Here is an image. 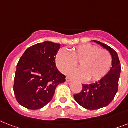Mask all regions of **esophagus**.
I'll return each mask as SVG.
<instances>
[{"instance_id":"esophagus-1","label":"esophagus","mask_w":128,"mask_h":128,"mask_svg":"<svg viewBox=\"0 0 128 128\" xmlns=\"http://www.w3.org/2000/svg\"><path fill=\"white\" fill-rule=\"evenodd\" d=\"M72 79H71V78H68V77H67V78H66V82H72Z\"/></svg>"}]
</instances>
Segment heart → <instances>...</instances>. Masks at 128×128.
Masks as SVG:
<instances>
[{"mask_svg": "<svg viewBox=\"0 0 128 128\" xmlns=\"http://www.w3.org/2000/svg\"><path fill=\"white\" fill-rule=\"evenodd\" d=\"M78 62L80 68L70 71L69 76L76 79H87L88 81L94 82L108 74L112 65V58L108 51L91 44L73 48L70 53L61 49L56 56V66L64 74L75 68Z\"/></svg>", "mask_w": 128, "mask_h": 128, "instance_id": "obj_1", "label": "heart"}]
</instances>
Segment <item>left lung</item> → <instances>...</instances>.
I'll return each instance as SVG.
<instances>
[{"label": "left lung", "instance_id": "left-lung-1", "mask_svg": "<svg viewBox=\"0 0 128 128\" xmlns=\"http://www.w3.org/2000/svg\"><path fill=\"white\" fill-rule=\"evenodd\" d=\"M109 51L112 58V68L104 77L96 83L82 84L80 93L74 95L76 102L90 110L106 107L111 103L118 90V82L121 72V65L115 50L99 41L92 40Z\"/></svg>", "mask_w": 128, "mask_h": 128}]
</instances>
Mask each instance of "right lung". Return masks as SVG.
Returning <instances> with one entry per match:
<instances>
[{
    "label": "right lung",
    "mask_w": 128,
    "mask_h": 128,
    "mask_svg": "<svg viewBox=\"0 0 128 128\" xmlns=\"http://www.w3.org/2000/svg\"><path fill=\"white\" fill-rule=\"evenodd\" d=\"M60 44L45 41L29 47L19 60L15 73L14 92L21 106L38 110L52 100L58 84L66 76L56 68Z\"/></svg>",
    "instance_id": "add662e5"
}]
</instances>
